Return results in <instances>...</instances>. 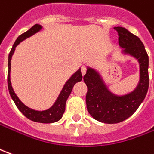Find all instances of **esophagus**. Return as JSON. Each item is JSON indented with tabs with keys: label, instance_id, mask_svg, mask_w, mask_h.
Segmentation results:
<instances>
[{
	"label": "esophagus",
	"instance_id": "34e87169",
	"mask_svg": "<svg viewBox=\"0 0 154 154\" xmlns=\"http://www.w3.org/2000/svg\"><path fill=\"white\" fill-rule=\"evenodd\" d=\"M81 72H82V75H84V74L86 73V72H87V67L85 66H82L81 67Z\"/></svg>",
	"mask_w": 154,
	"mask_h": 154
}]
</instances>
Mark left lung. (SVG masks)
Returning a JSON list of instances; mask_svg holds the SVG:
<instances>
[{
    "label": "left lung",
    "mask_w": 154,
    "mask_h": 154,
    "mask_svg": "<svg viewBox=\"0 0 154 154\" xmlns=\"http://www.w3.org/2000/svg\"><path fill=\"white\" fill-rule=\"evenodd\" d=\"M119 41L125 52L135 57L140 63L139 85L132 93L117 96L110 93L101 78L94 70L88 68L83 80L88 87L86 104L88 112L94 119L106 124H117L130 118L146 97L149 86L148 55L142 42L128 29L115 27Z\"/></svg>",
    "instance_id": "1"
}]
</instances>
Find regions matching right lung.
Returning <instances> with one entry per match:
<instances>
[{"mask_svg": "<svg viewBox=\"0 0 154 154\" xmlns=\"http://www.w3.org/2000/svg\"><path fill=\"white\" fill-rule=\"evenodd\" d=\"M42 28L40 24H35L33 25L29 30H27L26 32H24L23 34H21L19 37L17 38V40L15 41L14 46L12 48V49L9 53L8 55V90L12 99L14 100V103L16 105V106L18 107L19 111L24 114V116L32 120L34 122H38V123H43V124H48V123H54L58 120H60L63 116V113L65 112L66 110V103L70 94L72 92L73 86L75 85V83L77 82H80L82 80V75L81 70H78L73 76H72L66 83L65 84V86L63 88L59 96L58 100H56L55 104L49 108L48 110L42 111V112H38V111H35L32 109L29 108L28 106H26L25 105L22 103L20 101V100L18 98V96L16 95V94L14 93L13 87L11 85V81H10V70H11V59L12 55L14 54V50L16 46L19 44L20 42H22L24 39H26L27 37H29L30 35H34L37 31H39Z\"/></svg>", "mask_w": 154, "mask_h": 154, "instance_id": "right-lung-1", "label": "right lung"}]
</instances>
